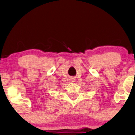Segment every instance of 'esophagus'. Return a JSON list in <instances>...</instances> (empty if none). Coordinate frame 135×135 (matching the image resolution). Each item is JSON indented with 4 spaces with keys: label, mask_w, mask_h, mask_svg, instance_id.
Listing matches in <instances>:
<instances>
[{
    "label": "esophagus",
    "mask_w": 135,
    "mask_h": 135,
    "mask_svg": "<svg viewBox=\"0 0 135 135\" xmlns=\"http://www.w3.org/2000/svg\"><path fill=\"white\" fill-rule=\"evenodd\" d=\"M74 79H72V80H71V81H72V82H74Z\"/></svg>",
    "instance_id": "esophagus-1"
}]
</instances>
